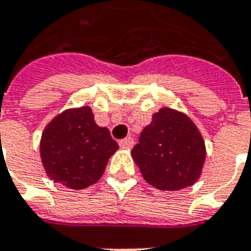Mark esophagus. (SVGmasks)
Listing matches in <instances>:
<instances>
[{
    "label": "esophagus",
    "mask_w": 251,
    "mask_h": 251,
    "mask_svg": "<svg viewBox=\"0 0 251 251\" xmlns=\"http://www.w3.org/2000/svg\"><path fill=\"white\" fill-rule=\"evenodd\" d=\"M133 143H135V142H133L132 138H126L119 142V144H120V147L122 148H132Z\"/></svg>",
    "instance_id": "34e87169"
}]
</instances>
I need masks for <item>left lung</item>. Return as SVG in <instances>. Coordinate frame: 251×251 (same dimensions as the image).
Returning <instances> with one entry per match:
<instances>
[{"instance_id":"left-lung-1","label":"left lung","mask_w":251,"mask_h":251,"mask_svg":"<svg viewBox=\"0 0 251 251\" xmlns=\"http://www.w3.org/2000/svg\"><path fill=\"white\" fill-rule=\"evenodd\" d=\"M131 153L147 183L162 191H176L199 179L206 146L187 115L162 108L153 113Z\"/></svg>"}]
</instances>
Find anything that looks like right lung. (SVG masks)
<instances>
[{
  "mask_svg": "<svg viewBox=\"0 0 251 251\" xmlns=\"http://www.w3.org/2000/svg\"><path fill=\"white\" fill-rule=\"evenodd\" d=\"M118 148L108 128L99 127L92 109L84 105L64 111L45 127L40 155L49 178L81 190L101 178Z\"/></svg>",
  "mask_w": 251,
  "mask_h": 251,
  "instance_id": "obj_1",
  "label": "right lung"
}]
</instances>
